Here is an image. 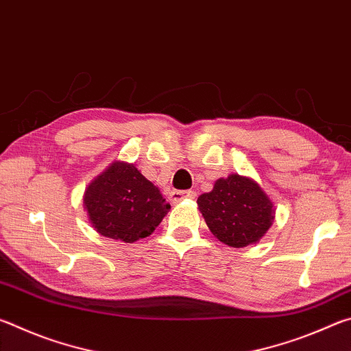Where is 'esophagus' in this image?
<instances>
[{"instance_id": "34e87169", "label": "esophagus", "mask_w": 351, "mask_h": 351, "mask_svg": "<svg viewBox=\"0 0 351 351\" xmlns=\"http://www.w3.org/2000/svg\"><path fill=\"white\" fill-rule=\"evenodd\" d=\"M197 197V193L193 192V190H173V192L170 193V201H173V203H180L181 199H193Z\"/></svg>"}]
</instances>
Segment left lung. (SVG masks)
<instances>
[{
  "instance_id": "1",
  "label": "left lung",
  "mask_w": 351,
  "mask_h": 351,
  "mask_svg": "<svg viewBox=\"0 0 351 351\" xmlns=\"http://www.w3.org/2000/svg\"><path fill=\"white\" fill-rule=\"evenodd\" d=\"M198 207L210 232L224 245L245 247L257 243L274 219L271 199L255 181L240 175L218 180Z\"/></svg>"
}]
</instances>
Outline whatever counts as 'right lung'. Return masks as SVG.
Instances as JSON below:
<instances>
[{
    "label": "right lung",
    "instance_id": "add662e5",
    "mask_svg": "<svg viewBox=\"0 0 351 351\" xmlns=\"http://www.w3.org/2000/svg\"><path fill=\"white\" fill-rule=\"evenodd\" d=\"M93 228L112 240L133 243L150 235L170 204L133 164L114 162L85 192Z\"/></svg>",
    "mask_w": 351,
    "mask_h": 351
}]
</instances>
